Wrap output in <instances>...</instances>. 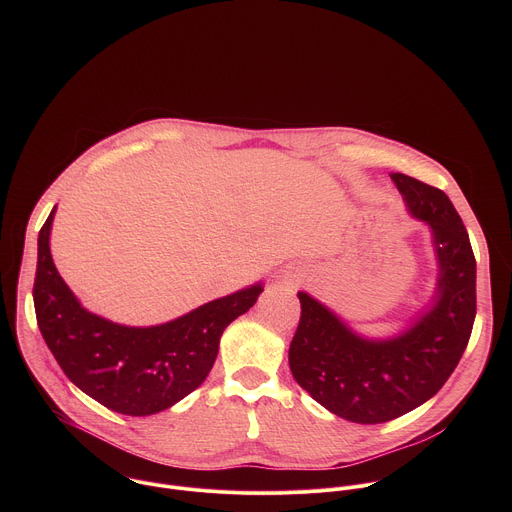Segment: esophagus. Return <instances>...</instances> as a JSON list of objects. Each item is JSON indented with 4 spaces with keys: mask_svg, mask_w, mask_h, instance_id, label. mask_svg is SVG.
I'll list each match as a JSON object with an SVG mask.
<instances>
[{
    "mask_svg": "<svg viewBox=\"0 0 512 512\" xmlns=\"http://www.w3.org/2000/svg\"><path fill=\"white\" fill-rule=\"evenodd\" d=\"M281 283H283V285H287V287H296V285L300 283V277H298V275H294V273H285Z\"/></svg>",
    "mask_w": 512,
    "mask_h": 512,
    "instance_id": "obj_1",
    "label": "esophagus"
}]
</instances>
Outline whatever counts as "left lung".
<instances>
[{
    "mask_svg": "<svg viewBox=\"0 0 512 512\" xmlns=\"http://www.w3.org/2000/svg\"><path fill=\"white\" fill-rule=\"evenodd\" d=\"M407 212L431 235L437 279L431 298L391 336H367L298 291L302 318L289 369L322 407L354 423H385L429 401L466 350L476 318V259L450 198L393 172Z\"/></svg>",
    "mask_w": 512,
    "mask_h": 512,
    "instance_id": "obj_1",
    "label": "left lung"
}]
</instances>
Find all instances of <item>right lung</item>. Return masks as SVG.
Masks as SVG:
<instances>
[{"label": "right lung", "instance_id": "obj_1", "mask_svg": "<svg viewBox=\"0 0 512 512\" xmlns=\"http://www.w3.org/2000/svg\"><path fill=\"white\" fill-rule=\"evenodd\" d=\"M56 206L38 235L34 308L64 375L111 411L145 417L190 395L208 377L225 328L249 312L263 283L206 302L156 326H125L89 312L50 255Z\"/></svg>", "mask_w": 512, "mask_h": 512}]
</instances>
